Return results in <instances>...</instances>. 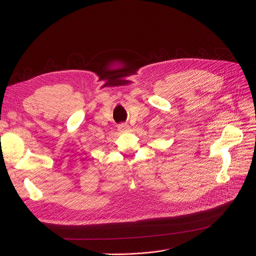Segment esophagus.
I'll return each instance as SVG.
<instances>
[{"label": "esophagus", "instance_id": "obj_1", "mask_svg": "<svg viewBox=\"0 0 256 256\" xmlns=\"http://www.w3.org/2000/svg\"><path fill=\"white\" fill-rule=\"evenodd\" d=\"M118 129L120 132H127V131L130 130V127H129V125H127L126 122H122L118 126Z\"/></svg>", "mask_w": 256, "mask_h": 256}]
</instances>
